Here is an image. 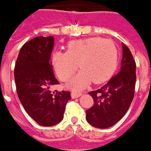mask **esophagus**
Returning <instances> with one entry per match:
<instances>
[{"label":"esophagus","instance_id":"34e87169","mask_svg":"<svg viewBox=\"0 0 151 151\" xmlns=\"http://www.w3.org/2000/svg\"><path fill=\"white\" fill-rule=\"evenodd\" d=\"M82 95V93H77V92H72L71 96L73 99H77L78 97H80Z\"/></svg>","mask_w":151,"mask_h":151}]
</instances>
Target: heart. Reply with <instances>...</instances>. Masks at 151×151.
Masks as SVG:
<instances>
[{"label":"heart","mask_w":151,"mask_h":151,"mask_svg":"<svg viewBox=\"0 0 151 151\" xmlns=\"http://www.w3.org/2000/svg\"><path fill=\"white\" fill-rule=\"evenodd\" d=\"M52 60L57 75L62 81L68 80L79 64L82 70L69 82L68 87L79 90L93 81L102 83L111 77L117 66L118 50L109 39L74 40L68 44L67 52H54Z\"/></svg>","instance_id":"obj_1"}]
</instances>
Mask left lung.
I'll return each mask as SVG.
<instances>
[{
	"label": "left lung",
	"instance_id": "obj_1",
	"mask_svg": "<svg viewBox=\"0 0 151 151\" xmlns=\"http://www.w3.org/2000/svg\"><path fill=\"white\" fill-rule=\"evenodd\" d=\"M121 68L99 89L88 93L93 105L86 110V119L91 125L106 129L119 122L126 114L134 95L136 64L132 53L122 43Z\"/></svg>",
	"mask_w": 151,
	"mask_h": 151
}]
</instances>
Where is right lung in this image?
I'll use <instances>...</instances> for the list:
<instances>
[{"mask_svg": "<svg viewBox=\"0 0 151 151\" xmlns=\"http://www.w3.org/2000/svg\"><path fill=\"white\" fill-rule=\"evenodd\" d=\"M54 46L53 37H37L22 47L16 62L14 78L19 99L26 112L42 126H52L63 119L70 92L53 93L59 84L50 61Z\"/></svg>", "mask_w": 151, "mask_h": 151, "instance_id": "add662e5", "label": "right lung"}]
</instances>
